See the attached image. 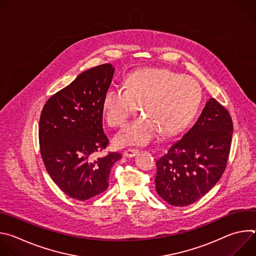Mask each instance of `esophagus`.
Instances as JSON below:
<instances>
[{"instance_id":"1","label":"esophagus","mask_w":256,"mask_h":256,"mask_svg":"<svg viewBox=\"0 0 256 256\" xmlns=\"http://www.w3.org/2000/svg\"><path fill=\"white\" fill-rule=\"evenodd\" d=\"M138 150H136V149H128L124 152V157H134L138 154Z\"/></svg>"}]
</instances>
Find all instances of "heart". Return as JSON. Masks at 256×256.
<instances>
[{"instance_id": "heart-1", "label": "heart", "mask_w": 256, "mask_h": 256, "mask_svg": "<svg viewBox=\"0 0 256 256\" xmlns=\"http://www.w3.org/2000/svg\"><path fill=\"white\" fill-rule=\"evenodd\" d=\"M200 101L202 88L194 79L166 68H146L130 74L126 86L108 87L102 109L107 124L120 128L140 104L144 114L120 132L116 144H147L160 132L171 136L184 130L198 112Z\"/></svg>"}]
</instances>
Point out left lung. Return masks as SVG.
I'll list each match as a JSON object with an SVG mask.
<instances>
[{
  "label": "left lung",
  "mask_w": 256,
  "mask_h": 256,
  "mask_svg": "<svg viewBox=\"0 0 256 256\" xmlns=\"http://www.w3.org/2000/svg\"><path fill=\"white\" fill-rule=\"evenodd\" d=\"M232 134L228 110L210 98L196 124L156 162L157 194L174 206L198 202L224 173Z\"/></svg>",
  "instance_id": "left-lung-1"
}]
</instances>
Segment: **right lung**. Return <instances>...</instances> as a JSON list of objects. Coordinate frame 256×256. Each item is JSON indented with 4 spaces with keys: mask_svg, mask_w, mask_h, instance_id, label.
Segmentation results:
<instances>
[{
    "mask_svg": "<svg viewBox=\"0 0 256 256\" xmlns=\"http://www.w3.org/2000/svg\"><path fill=\"white\" fill-rule=\"evenodd\" d=\"M114 68L104 64L87 70L52 95L40 120V154L54 184L70 198L86 200L105 192L114 164L112 152L95 159L109 140L103 132L102 99Z\"/></svg>",
    "mask_w": 256,
    "mask_h": 256,
    "instance_id": "right-lung-1",
    "label": "right lung"
}]
</instances>
